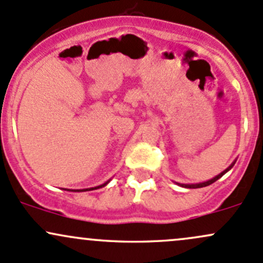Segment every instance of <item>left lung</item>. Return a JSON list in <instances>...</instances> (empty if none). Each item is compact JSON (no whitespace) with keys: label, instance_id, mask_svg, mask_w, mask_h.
<instances>
[{"label":"left lung","instance_id":"8db88e82","mask_svg":"<svg viewBox=\"0 0 263 263\" xmlns=\"http://www.w3.org/2000/svg\"><path fill=\"white\" fill-rule=\"evenodd\" d=\"M234 163H236V160H234V162L232 163V164H231L230 166H228L227 169H224V171L222 172V173H219L218 176H216L214 178H212V179H210V180H207V182H202V183H196V184H180V183H177V184H179L180 187H184V188H203V187H207V185H211L212 183H214L216 182V180H218L219 178L221 177H223L224 176L226 173H227L228 171H231V169H232V166L234 165Z\"/></svg>","mask_w":263,"mask_h":263}]
</instances>
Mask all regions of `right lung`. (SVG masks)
<instances>
[{"label": "right lung", "instance_id": "add662e5", "mask_svg": "<svg viewBox=\"0 0 263 263\" xmlns=\"http://www.w3.org/2000/svg\"><path fill=\"white\" fill-rule=\"evenodd\" d=\"M110 180H111V179H109L108 182L103 183V184L98 185V187H91V188H85V189H66V188H65V191H69V192H87V191H94V189H99V188H103V187H105V185L108 184V183L110 182Z\"/></svg>", "mask_w": 263, "mask_h": 263}]
</instances>
